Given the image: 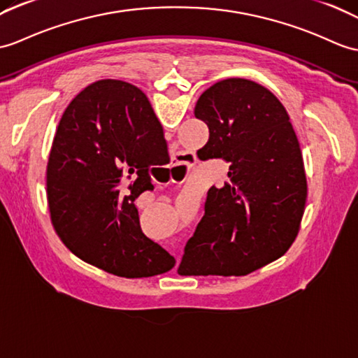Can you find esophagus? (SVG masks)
<instances>
[{"instance_id": "1", "label": "esophagus", "mask_w": 358, "mask_h": 358, "mask_svg": "<svg viewBox=\"0 0 358 358\" xmlns=\"http://www.w3.org/2000/svg\"><path fill=\"white\" fill-rule=\"evenodd\" d=\"M187 159L189 157L185 154H178L176 159H173V163L169 168L173 172V177H176V180H172V182L186 180V172L190 166V160H187ZM190 159H192V157H190Z\"/></svg>"}]
</instances>
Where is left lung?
<instances>
[{
    "instance_id": "1",
    "label": "left lung",
    "mask_w": 358,
    "mask_h": 358,
    "mask_svg": "<svg viewBox=\"0 0 358 358\" xmlns=\"http://www.w3.org/2000/svg\"><path fill=\"white\" fill-rule=\"evenodd\" d=\"M195 117L209 127L199 160H226L229 181L207 192L178 274L245 276L279 259L299 234L306 204L301 145L279 99L248 79L207 88Z\"/></svg>"
}]
</instances>
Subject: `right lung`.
I'll list each match as a JSON object with an SVG mask.
<instances>
[{
	"label": "right lung",
	"instance_id": "1",
	"mask_svg": "<svg viewBox=\"0 0 358 358\" xmlns=\"http://www.w3.org/2000/svg\"><path fill=\"white\" fill-rule=\"evenodd\" d=\"M169 160L162 123L143 91L115 79L82 90L62 114L47 164L50 218L65 247L120 278L172 270L176 259L145 236L134 204L154 189L151 166ZM128 179L135 181L124 196Z\"/></svg>",
	"mask_w": 358,
	"mask_h": 358
}]
</instances>
